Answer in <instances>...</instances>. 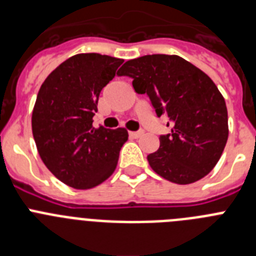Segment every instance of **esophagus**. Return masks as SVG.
Returning <instances> with one entry per match:
<instances>
[{
  "label": "esophagus",
  "instance_id": "obj_1",
  "mask_svg": "<svg viewBox=\"0 0 256 256\" xmlns=\"http://www.w3.org/2000/svg\"><path fill=\"white\" fill-rule=\"evenodd\" d=\"M144 134V130H137V132H130V137L132 138H138Z\"/></svg>",
  "mask_w": 256,
  "mask_h": 256
}]
</instances>
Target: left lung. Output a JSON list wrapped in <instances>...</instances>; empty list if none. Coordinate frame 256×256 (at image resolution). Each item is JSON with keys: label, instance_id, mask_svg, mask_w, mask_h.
<instances>
[{"label": "left lung", "instance_id": "left-lung-1", "mask_svg": "<svg viewBox=\"0 0 256 256\" xmlns=\"http://www.w3.org/2000/svg\"><path fill=\"white\" fill-rule=\"evenodd\" d=\"M118 76L133 79L156 115L166 114L169 134L148 156L155 173L169 182L190 184L204 178L220 159L228 140L226 101L206 74L177 55H146L128 60Z\"/></svg>", "mask_w": 256, "mask_h": 256}]
</instances>
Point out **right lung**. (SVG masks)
I'll return each mask as SVG.
<instances>
[{"label": "right lung", "mask_w": 256, "mask_h": 256, "mask_svg": "<svg viewBox=\"0 0 256 256\" xmlns=\"http://www.w3.org/2000/svg\"><path fill=\"white\" fill-rule=\"evenodd\" d=\"M122 64V58L108 55L78 54L61 62L40 88L32 114L38 154L73 188H94L108 180L128 140L124 128L92 126L101 90Z\"/></svg>", "instance_id": "1"}]
</instances>
